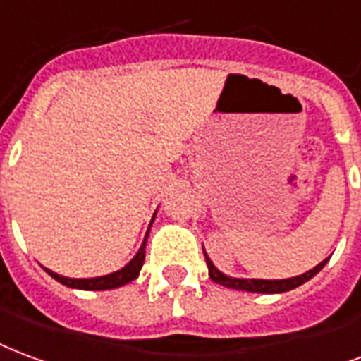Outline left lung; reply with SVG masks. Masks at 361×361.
I'll return each mask as SVG.
<instances>
[{"label": "left lung", "mask_w": 361, "mask_h": 361, "mask_svg": "<svg viewBox=\"0 0 361 361\" xmlns=\"http://www.w3.org/2000/svg\"><path fill=\"white\" fill-rule=\"evenodd\" d=\"M204 256H206L207 262V269H209V279L213 283H217L221 286H227V288H233V290H246V292H259V294H279V292H288L296 286L304 285L306 281H310L312 277H315L319 273L325 264L329 262L323 259L321 264H317L314 269L306 271L302 275H296V277L290 279H238V277H231V275H225L223 271H219L213 262L209 259V256L206 254L204 250Z\"/></svg>", "instance_id": "obj_1"}]
</instances>
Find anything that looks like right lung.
Segmentation results:
<instances>
[{
    "instance_id": "right-lung-1",
    "label": "right lung",
    "mask_w": 361,
    "mask_h": 361,
    "mask_svg": "<svg viewBox=\"0 0 361 361\" xmlns=\"http://www.w3.org/2000/svg\"><path fill=\"white\" fill-rule=\"evenodd\" d=\"M155 217V213H154ZM154 217H152V223H154ZM149 223V227H152ZM149 236V228L146 236H144V242H142L140 250L136 252V256L128 262V264L119 271H113L109 275H102V277H92V279H71V277H63L59 273H54L51 269H46V273L49 277H54L57 283L61 285L69 286V288H80V290H111V288H119V286L130 283L134 279L140 275L142 265H144V259H146V242H148Z\"/></svg>"
}]
</instances>
